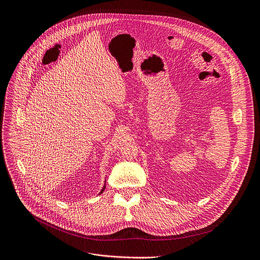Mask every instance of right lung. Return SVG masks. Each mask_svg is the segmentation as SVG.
<instances>
[{
  "label": "right lung",
  "mask_w": 260,
  "mask_h": 260,
  "mask_svg": "<svg viewBox=\"0 0 260 260\" xmlns=\"http://www.w3.org/2000/svg\"><path fill=\"white\" fill-rule=\"evenodd\" d=\"M105 188H106V185H104V187H103V190H102V191H101V194H102V193H103V192H104V191H105Z\"/></svg>",
  "instance_id": "obj_1"
}]
</instances>
